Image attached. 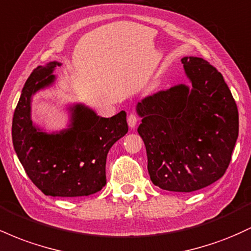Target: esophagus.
I'll list each match as a JSON object with an SVG mask.
<instances>
[{"label":"esophagus","instance_id":"esophagus-1","mask_svg":"<svg viewBox=\"0 0 251 251\" xmlns=\"http://www.w3.org/2000/svg\"><path fill=\"white\" fill-rule=\"evenodd\" d=\"M137 122H138V117L135 116L134 113H129L128 117H127V123H128V126L131 128L135 127V125H137Z\"/></svg>","mask_w":251,"mask_h":251}]
</instances>
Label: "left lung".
I'll return each instance as SVG.
<instances>
[{
    "label": "left lung",
    "mask_w": 251,
    "mask_h": 251,
    "mask_svg": "<svg viewBox=\"0 0 251 251\" xmlns=\"http://www.w3.org/2000/svg\"><path fill=\"white\" fill-rule=\"evenodd\" d=\"M191 88L159 91L137 105L138 133L152 183L192 192L226 174L238 137V111L223 75L201 57L181 59Z\"/></svg>",
    "instance_id": "left-lung-1"
}]
</instances>
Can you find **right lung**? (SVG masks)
Wrapping results in <instances>:
<instances>
[{"label": "right lung", "instance_id": "obj_1", "mask_svg": "<svg viewBox=\"0 0 251 251\" xmlns=\"http://www.w3.org/2000/svg\"><path fill=\"white\" fill-rule=\"evenodd\" d=\"M61 63L39 66L25 83L14 112L13 145L29 179L45 195L80 197L100 191L106 184L109 149L128 131L125 111L111 118L97 116L86 106L71 107V125L59 133H46L30 119L31 97L55 80Z\"/></svg>", "mask_w": 251, "mask_h": 251}]
</instances>
